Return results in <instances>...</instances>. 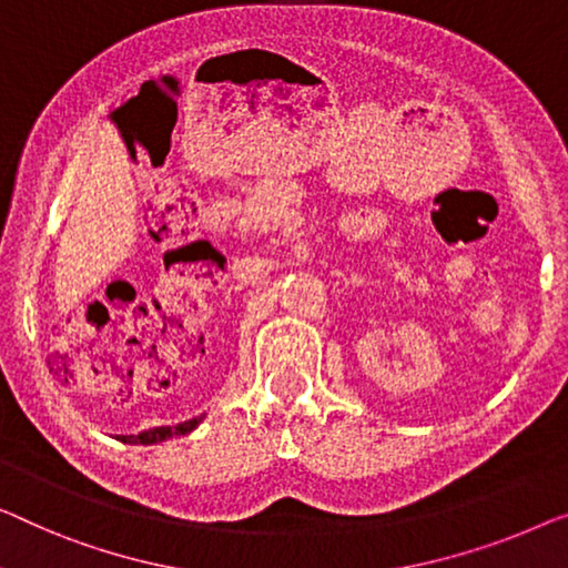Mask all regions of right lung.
Listing matches in <instances>:
<instances>
[{"label": "right lung", "mask_w": 568, "mask_h": 568, "mask_svg": "<svg viewBox=\"0 0 568 568\" xmlns=\"http://www.w3.org/2000/svg\"><path fill=\"white\" fill-rule=\"evenodd\" d=\"M201 418H203V416H201ZM201 418L183 420V423H178V426H160V428H150V430H142V434H138V436H120V442H122V444H142V446L160 444V442H165V438L191 434V430L196 428L199 423H201Z\"/></svg>", "instance_id": "right-lung-1"}]
</instances>
